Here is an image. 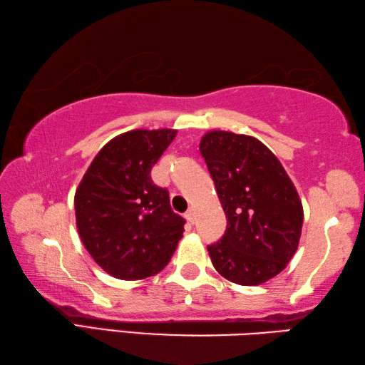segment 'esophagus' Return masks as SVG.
Listing matches in <instances>:
<instances>
[{
	"mask_svg": "<svg viewBox=\"0 0 365 365\" xmlns=\"http://www.w3.org/2000/svg\"><path fill=\"white\" fill-rule=\"evenodd\" d=\"M184 218H186L190 225H194V221H195V213H194V210H189V212L184 215Z\"/></svg>",
	"mask_w": 365,
	"mask_h": 365,
	"instance_id": "1",
	"label": "esophagus"
}]
</instances>
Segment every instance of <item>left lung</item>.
I'll use <instances>...</instances> for the list:
<instances>
[{
    "instance_id": "1",
    "label": "left lung",
    "mask_w": 365,
    "mask_h": 365,
    "mask_svg": "<svg viewBox=\"0 0 365 365\" xmlns=\"http://www.w3.org/2000/svg\"><path fill=\"white\" fill-rule=\"evenodd\" d=\"M200 153L227 218L221 240L208 245L215 269L239 285L276 277L295 255L303 205L282 163L257 138L208 131Z\"/></svg>"
}]
</instances>
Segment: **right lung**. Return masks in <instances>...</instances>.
<instances>
[{
	"instance_id": "obj_1",
	"label": "right lung",
	"mask_w": 365,
	"mask_h": 365,
	"mask_svg": "<svg viewBox=\"0 0 365 365\" xmlns=\"http://www.w3.org/2000/svg\"><path fill=\"white\" fill-rule=\"evenodd\" d=\"M176 130H133L102 147L75 192L83 245L110 276L139 280L170 263L184 218L170 207L168 190L150 179L152 166Z\"/></svg>"
}]
</instances>
